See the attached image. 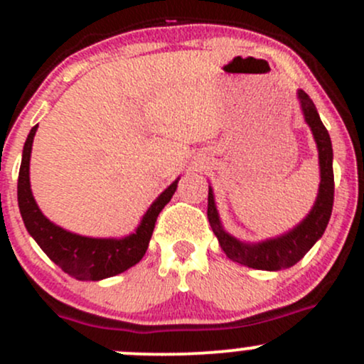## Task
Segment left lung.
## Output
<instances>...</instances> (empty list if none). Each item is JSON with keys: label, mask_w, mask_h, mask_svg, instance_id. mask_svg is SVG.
Returning <instances> with one entry per match:
<instances>
[{"label": "left lung", "mask_w": 364, "mask_h": 364, "mask_svg": "<svg viewBox=\"0 0 364 364\" xmlns=\"http://www.w3.org/2000/svg\"><path fill=\"white\" fill-rule=\"evenodd\" d=\"M301 112L307 125L311 127L314 139H316L317 151H319V171L321 183L316 204L304 221L296 225L293 230L282 233L275 239H267L263 242L247 244L237 240L230 233L225 232L218 216L214 193L209 186L208 195V218L214 235L218 237L221 250L232 262L246 265L250 269L258 270H282L289 269L294 263L300 262L309 250L323 237L330 221L331 209H333L335 197V179H333V148H331L330 134L321 122L319 113L314 106L312 99L304 90H298Z\"/></svg>", "instance_id": "obj_1"}]
</instances>
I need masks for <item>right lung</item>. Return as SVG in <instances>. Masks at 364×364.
<instances>
[{
  "label": "right lung",
  "mask_w": 364,
  "mask_h": 364,
  "mask_svg": "<svg viewBox=\"0 0 364 364\" xmlns=\"http://www.w3.org/2000/svg\"><path fill=\"white\" fill-rule=\"evenodd\" d=\"M36 129L38 125H34L26 139L17 183L18 209L29 235L55 265L78 281H101L125 272L139 263L150 244L156 216L174 195L178 179L155 198V202L144 213L139 227L131 235L122 239H95L68 232L45 218L31 192L29 160Z\"/></svg>",
  "instance_id": "1"
}]
</instances>
